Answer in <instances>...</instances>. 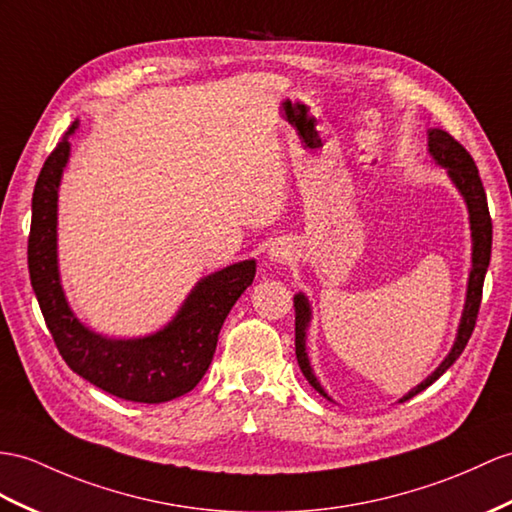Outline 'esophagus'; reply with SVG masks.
<instances>
[{
  "label": "esophagus",
  "mask_w": 512,
  "mask_h": 512,
  "mask_svg": "<svg viewBox=\"0 0 512 512\" xmlns=\"http://www.w3.org/2000/svg\"><path fill=\"white\" fill-rule=\"evenodd\" d=\"M289 256H291V249L286 243H273L269 247V258L271 260H278V263H282V260H286Z\"/></svg>",
  "instance_id": "obj_1"
}]
</instances>
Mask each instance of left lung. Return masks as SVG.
Returning <instances> with one entry per match:
<instances>
[{"label":"left lung","mask_w":512,"mask_h":512,"mask_svg":"<svg viewBox=\"0 0 512 512\" xmlns=\"http://www.w3.org/2000/svg\"><path fill=\"white\" fill-rule=\"evenodd\" d=\"M428 152L436 160V165H441L447 169V176L454 182L460 195L465 197V204L469 210V223H471V271H469V284H467V299H465V310L463 317H460V326L456 341L452 345L450 354L445 356L443 363L436 367L430 376L417 384L413 391L404 395L400 402L410 400L423 389H428L432 382L439 380L443 373L450 369L456 358L463 354L467 341L471 339V332L476 328V319H478V310L482 302V284L486 269H489V260H491V243H493V223L489 215V204H486V193L480 180V173L476 162H473L471 154L467 149L460 145L452 134H447L445 130L434 128L428 132ZM293 306H295V356L299 369H302L304 378L310 382L315 391H319L326 400H330L328 393L323 391V386L315 378L313 367H310V360L306 354V330L310 323V304L304 293H297L293 297Z\"/></svg>","instance_id":"left-lung-1"}]
</instances>
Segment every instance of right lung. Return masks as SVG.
<instances>
[{
	"instance_id": "add662e5",
	"label": "right lung",
	"mask_w": 512,
	"mask_h": 512,
	"mask_svg": "<svg viewBox=\"0 0 512 512\" xmlns=\"http://www.w3.org/2000/svg\"><path fill=\"white\" fill-rule=\"evenodd\" d=\"M73 121L47 156L32 195L28 269L47 330L65 363L110 395L128 402L160 404L195 389L213 363L219 330L236 299L254 282L256 260H243L195 284L165 328L139 339H108L80 323L60 286L56 256L58 186L69 160Z\"/></svg>"
}]
</instances>
